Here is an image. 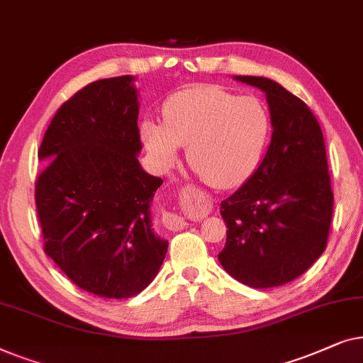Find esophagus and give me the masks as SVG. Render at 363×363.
<instances>
[{
  "label": "esophagus",
  "instance_id": "obj_1",
  "mask_svg": "<svg viewBox=\"0 0 363 363\" xmlns=\"http://www.w3.org/2000/svg\"><path fill=\"white\" fill-rule=\"evenodd\" d=\"M186 194L187 196H196V189H184L181 196H186ZM164 225L169 228V230H182V228L187 225V222L186 218L177 216V213H167L164 217Z\"/></svg>",
  "mask_w": 363,
  "mask_h": 363
}]
</instances>
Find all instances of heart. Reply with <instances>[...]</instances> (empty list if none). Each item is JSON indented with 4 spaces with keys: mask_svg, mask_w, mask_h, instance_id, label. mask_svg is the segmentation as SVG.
Wrapping results in <instances>:
<instances>
[{
    "mask_svg": "<svg viewBox=\"0 0 363 363\" xmlns=\"http://www.w3.org/2000/svg\"><path fill=\"white\" fill-rule=\"evenodd\" d=\"M141 141L156 169L176 161L179 146L203 181L232 189L253 174L269 136V115L257 96H237L212 85L189 86L162 105V123L146 118Z\"/></svg>",
    "mask_w": 363,
    "mask_h": 363,
    "instance_id": "1",
    "label": "heart"
}]
</instances>
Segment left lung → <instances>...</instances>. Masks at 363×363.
<instances>
[{
    "mask_svg": "<svg viewBox=\"0 0 363 363\" xmlns=\"http://www.w3.org/2000/svg\"><path fill=\"white\" fill-rule=\"evenodd\" d=\"M235 80L267 94L273 135L247 182L222 201L223 269L250 288H274L301 277L328 245L334 194L320 126L303 100L267 77Z\"/></svg>",
    "mask_w": 363,
    "mask_h": 363,
    "instance_id": "obj_1",
    "label": "left lung"
}]
</instances>
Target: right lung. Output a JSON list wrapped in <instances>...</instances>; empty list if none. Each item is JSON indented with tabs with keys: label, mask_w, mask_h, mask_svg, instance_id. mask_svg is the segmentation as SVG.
I'll return each mask as SVG.
<instances>
[{
	"label": "right lung",
	"mask_w": 363,
	"mask_h": 363,
	"mask_svg": "<svg viewBox=\"0 0 363 363\" xmlns=\"http://www.w3.org/2000/svg\"><path fill=\"white\" fill-rule=\"evenodd\" d=\"M135 77L104 79L57 110L39 147L35 208L44 252L86 293L125 299L160 272L167 240L152 228L161 177L143 171Z\"/></svg>",
	"instance_id": "obj_1"
}]
</instances>
